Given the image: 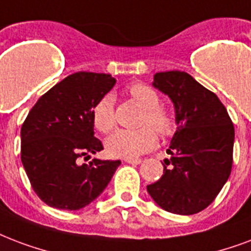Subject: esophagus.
Instances as JSON below:
<instances>
[{"mask_svg":"<svg viewBox=\"0 0 251 251\" xmlns=\"http://www.w3.org/2000/svg\"><path fill=\"white\" fill-rule=\"evenodd\" d=\"M126 163H130V164H139L142 160L141 159H134V158H126L125 159Z\"/></svg>","mask_w":251,"mask_h":251,"instance_id":"1","label":"esophagus"}]
</instances>
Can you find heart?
Returning <instances> with one entry per match:
<instances>
[{
	"label": "heart",
	"instance_id": "heart-1",
	"mask_svg": "<svg viewBox=\"0 0 251 251\" xmlns=\"http://www.w3.org/2000/svg\"><path fill=\"white\" fill-rule=\"evenodd\" d=\"M137 104L143 109L141 117V129L116 130L105 141V149L110 156L134 158L155 149L158 138L156 133L167 137L175 129V117L167 108L160 104L158 92L145 83H135L127 89ZM92 122L100 133H109L116 125L114 118V99L112 95L100 97L92 108Z\"/></svg>",
	"mask_w": 251,
	"mask_h": 251
}]
</instances>
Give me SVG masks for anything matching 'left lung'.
I'll return each mask as SVG.
<instances>
[{
	"label": "left lung",
	"instance_id": "obj_1",
	"mask_svg": "<svg viewBox=\"0 0 251 251\" xmlns=\"http://www.w3.org/2000/svg\"><path fill=\"white\" fill-rule=\"evenodd\" d=\"M152 85L174 102L177 130L163 175L147 192L167 212L195 215L213 202L230 175L234 126L219 97L187 72H158Z\"/></svg>",
	"mask_w": 251,
	"mask_h": 251
}]
</instances>
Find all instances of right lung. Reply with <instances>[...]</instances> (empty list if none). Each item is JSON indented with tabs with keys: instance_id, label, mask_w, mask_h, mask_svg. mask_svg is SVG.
<instances>
[{
	"instance_id": "add662e5",
	"label": "right lung",
	"mask_w": 251,
	"mask_h": 251,
	"mask_svg": "<svg viewBox=\"0 0 251 251\" xmlns=\"http://www.w3.org/2000/svg\"><path fill=\"white\" fill-rule=\"evenodd\" d=\"M116 84L110 75L76 72L46 92L21 129V160L38 198L47 205L79 210L106 188L120 160L92 159L104 150L95 137L92 108Z\"/></svg>"
}]
</instances>
